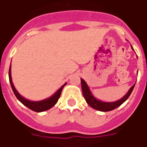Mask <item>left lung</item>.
Returning a JSON list of instances; mask_svg holds the SVG:
<instances>
[{
	"instance_id": "obj_1",
	"label": "left lung",
	"mask_w": 147,
	"mask_h": 147,
	"mask_svg": "<svg viewBox=\"0 0 147 147\" xmlns=\"http://www.w3.org/2000/svg\"><path fill=\"white\" fill-rule=\"evenodd\" d=\"M81 84H82V89L83 96L85 98L86 102L88 104V105H90L94 109L100 111L105 112L110 111H112V110L118 107L119 106H121L130 97V94H131V92H132L133 89H134V88L135 86V85H133L132 87L130 88V90L128 91L127 93L126 94V95H124L120 100L114 101V102H104V101H100V100H98L97 98H95L93 96V94H92V92L90 91L89 87L88 86L86 82L83 80L82 78H81Z\"/></svg>"
}]
</instances>
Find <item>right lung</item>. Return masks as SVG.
Wrapping results in <instances>:
<instances>
[{"instance_id": "add662e5", "label": "right lung", "mask_w": 147, "mask_h": 147, "mask_svg": "<svg viewBox=\"0 0 147 147\" xmlns=\"http://www.w3.org/2000/svg\"><path fill=\"white\" fill-rule=\"evenodd\" d=\"M11 69H9V80H10V85H11V88H12V90L13 93H14L15 96L17 97V98L20 101V102L23 104L24 105H25L26 107H27L28 108H30V110L36 112H42L45 111H47V110L50 109L51 107H53L54 105L57 103L59 98L60 95H61V92L62 91V88H64V86L66 85V83L63 85L62 87L60 88L58 90L57 92H55V94H53V96L50 97L49 98H47V99H44L42 100H40V101H31V100H29L26 98H24V97L21 96L20 94L18 93L16 88H15L14 85L12 82V79H11Z\"/></svg>"}]
</instances>
